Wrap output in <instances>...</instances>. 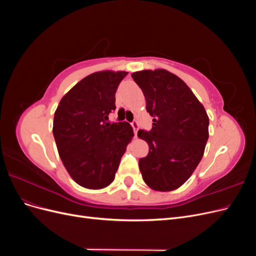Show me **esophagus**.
Masks as SVG:
<instances>
[{
	"instance_id": "esophagus-1",
	"label": "esophagus",
	"mask_w": 256,
	"mask_h": 256,
	"mask_svg": "<svg viewBox=\"0 0 256 256\" xmlns=\"http://www.w3.org/2000/svg\"><path fill=\"white\" fill-rule=\"evenodd\" d=\"M131 127L134 128V136H138V122L136 120H134L132 122H131Z\"/></svg>"
}]
</instances>
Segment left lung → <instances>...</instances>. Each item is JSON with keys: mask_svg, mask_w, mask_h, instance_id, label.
Segmentation results:
<instances>
[{"mask_svg": "<svg viewBox=\"0 0 256 256\" xmlns=\"http://www.w3.org/2000/svg\"><path fill=\"white\" fill-rule=\"evenodd\" d=\"M152 116L150 131L138 136L150 146L138 160L143 180L154 190H175L188 180L203 157L209 118L198 98L182 79L164 69L131 74Z\"/></svg>", "mask_w": 256, "mask_h": 256, "instance_id": "8db88e82", "label": "left lung"}]
</instances>
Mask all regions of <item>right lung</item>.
Masks as SVG:
<instances>
[{"label": "right lung", "instance_id": "1", "mask_svg": "<svg viewBox=\"0 0 256 256\" xmlns=\"http://www.w3.org/2000/svg\"><path fill=\"white\" fill-rule=\"evenodd\" d=\"M127 74L106 70L85 76L62 98L54 113L58 154L69 175L82 187L109 186L134 136L129 122H108L116 109V90Z\"/></svg>", "mask_w": 256, "mask_h": 256}]
</instances>
